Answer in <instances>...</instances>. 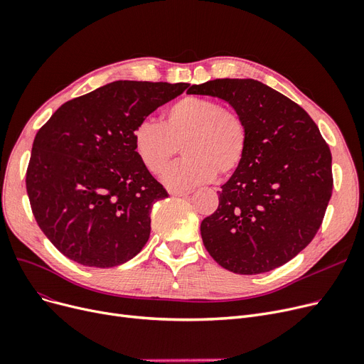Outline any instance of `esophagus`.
<instances>
[{"instance_id": "esophagus-1", "label": "esophagus", "mask_w": 364, "mask_h": 364, "mask_svg": "<svg viewBox=\"0 0 364 364\" xmlns=\"http://www.w3.org/2000/svg\"><path fill=\"white\" fill-rule=\"evenodd\" d=\"M169 193L172 196H187V195H191V191H171Z\"/></svg>"}]
</instances>
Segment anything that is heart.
Listing matches in <instances>:
<instances>
[{"label": "heart", "instance_id": "obj_1", "mask_svg": "<svg viewBox=\"0 0 364 364\" xmlns=\"http://www.w3.org/2000/svg\"><path fill=\"white\" fill-rule=\"evenodd\" d=\"M134 146L151 173L164 172L181 147L186 156L164 173V181L187 188L238 169L247 154L248 128L235 109L191 95L165 109L162 124L141 122L134 131Z\"/></svg>", "mask_w": 364, "mask_h": 364}]
</instances>
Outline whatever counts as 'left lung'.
I'll use <instances>...</instances> for the list:
<instances>
[{
    "label": "left lung",
    "instance_id": "8db88e82",
    "mask_svg": "<svg viewBox=\"0 0 364 364\" xmlns=\"http://www.w3.org/2000/svg\"><path fill=\"white\" fill-rule=\"evenodd\" d=\"M188 95L229 102L248 128L241 166L218 192L200 235L225 269L256 275L297 256L318 232L333 191L331 153L305 109L252 78H217Z\"/></svg>",
    "mask_w": 364,
    "mask_h": 364
}]
</instances>
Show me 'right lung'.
I'll use <instances>...</instances> for the list:
<instances>
[{"label": "right lung", "instance_id": "add662e5", "mask_svg": "<svg viewBox=\"0 0 364 364\" xmlns=\"http://www.w3.org/2000/svg\"><path fill=\"white\" fill-rule=\"evenodd\" d=\"M187 83L119 80L62 104L37 132L26 192L37 225L70 260L113 267L150 236L165 187L139 161L134 131Z\"/></svg>", "mask_w": 364, "mask_h": 364}]
</instances>
